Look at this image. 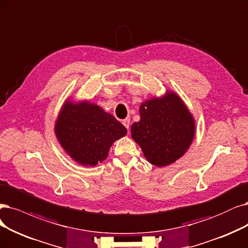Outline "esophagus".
<instances>
[{
  "mask_svg": "<svg viewBox=\"0 0 248 248\" xmlns=\"http://www.w3.org/2000/svg\"><path fill=\"white\" fill-rule=\"evenodd\" d=\"M123 124L126 127L127 130L130 129V118H125V119H124L123 121Z\"/></svg>",
  "mask_w": 248,
  "mask_h": 248,
  "instance_id": "obj_1",
  "label": "esophagus"
}]
</instances>
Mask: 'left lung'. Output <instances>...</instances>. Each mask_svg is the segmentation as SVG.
Returning <instances> with one entry per match:
<instances>
[{
    "label": "left lung",
    "instance_id": "left-lung-1",
    "mask_svg": "<svg viewBox=\"0 0 248 248\" xmlns=\"http://www.w3.org/2000/svg\"><path fill=\"white\" fill-rule=\"evenodd\" d=\"M140 121L131 127L132 138L151 164L173 163L189 149L195 135V119L178 94L168 91L140 105Z\"/></svg>",
    "mask_w": 248,
    "mask_h": 248
}]
</instances>
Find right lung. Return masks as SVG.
I'll use <instances>...</instances> for the list:
<instances>
[{"mask_svg":"<svg viewBox=\"0 0 248 248\" xmlns=\"http://www.w3.org/2000/svg\"><path fill=\"white\" fill-rule=\"evenodd\" d=\"M54 129L64 151L85 167H95L106 159L111 145L126 135L125 127L113 115L87 100L67 99Z\"/></svg>","mask_w":248,"mask_h":248,"instance_id":"obj_1","label":"right lung"}]
</instances>
